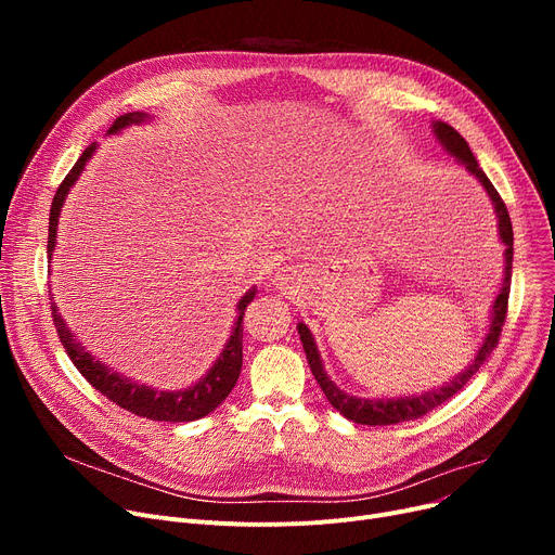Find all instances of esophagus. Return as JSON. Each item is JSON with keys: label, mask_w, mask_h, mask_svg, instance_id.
<instances>
[{"label": "esophagus", "mask_w": 555, "mask_h": 555, "mask_svg": "<svg viewBox=\"0 0 555 555\" xmlns=\"http://www.w3.org/2000/svg\"><path fill=\"white\" fill-rule=\"evenodd\" d=\"M274 285L279 289H283V293H293V289L297 287V272L289 270V268L279 270L276 276H274Z\"/></svg>", "instance_id": "obj_1"}]
</instances>
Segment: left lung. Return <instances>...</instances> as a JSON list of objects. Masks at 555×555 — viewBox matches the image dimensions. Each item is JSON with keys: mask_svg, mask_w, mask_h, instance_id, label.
<instances>
[{"mask_svg": "<svg viewBox=\"0 0 555 555\" xmlns=\"http://www.w3.org/2000/svg\"><path fill=\"white\" fill-rule=\"evenodd\" d=\"M434 134L439 139V143L443 149L465 168H468L475 178L481 182V186L486 189L490 202H492V209L498 214V227H500V238L504 243V281H502V289L498 299L492 304L490 310V328L479 346V351L473 360V364L465 366L459 375H454L450 383H446L443 387H436L431 391H425L421 396H402V398H358L346 393L344 389H339L328 373L324 371V362L322 356L317 351V344L312 333L308 331L306 324H299L297 331L301 335V344H304V351L310 364V371L314 375V380L322 387V391L326 393L328 402L335 406V410L353 423L360 425H396V423H404V421H414L425 416L427 412H431L434 406L443 404L446 400H450L454 393H459L465 385L473 380V375L479 371V366L490 358V353L494 351V346L500 341L502 335V326L506 322V310H508V293H511V272H513V224H511V216L506 204L502 199V195L498 193V189L492 186V182L486 178V172L479 168L477 157L473 155L468 141H465L452 126L443 124V121H436L434 124Z\"/></svg>", "mask_w": 555, "mask_h": 555, "instance_id": "1", "label": "left lung"}]
</instances>
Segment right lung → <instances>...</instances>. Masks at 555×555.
Segmentation results:
<instances>
[{
  "label": "right lung",
  "mask_w": 555,
  "mask_h": 555,
  "mask_svg": "<svg viewBox=\"0 0 555 555\" xmlns=\"http://www.w3.org/2000/svg\"><path fill=\"white\" fill-rule=\"evenodd\" d=\"M149 119L151 116L145 112H128L112 124L107 134L121 132L128 126H137V124H143ZM94 151H96V143L87 145L82 155L78 157V162L74 164V168L67 172L63 184L57 186V191L53 195L51 214H49V241H47L49 260H51V251L55 247L57 218H61L63 202H65L69 189L80 178L87 159L94 155ZM254 297H256V287H251L249 293H245V297L238 301V317H236V322H233L231 337L227 339L222 353L218 356L214 366L207 371V375L199 377L193 387H186L180 391H157L153 387L134 383V380H130V377L107 369L94 356L87 353L80 346V341H76L74 333L67 328L61 312L55 310L53 295H51V317H53L57 337H61L69 360L82 373L85 380L90 383L96 391H101L105 398L119 404L121 410L132 412L134 416H143L151 421H164V423H189V421H197L202 416L211 414L216 406L231 393L233 385H236L241 369H243V317H245V308L249 306V301Z\"/></svg>",
  "instance_id": "1"
}]
</instances>
